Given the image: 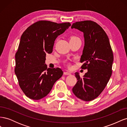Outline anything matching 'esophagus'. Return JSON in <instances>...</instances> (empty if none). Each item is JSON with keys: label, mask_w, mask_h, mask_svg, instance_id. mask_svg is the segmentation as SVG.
<instances>
[{"label": "esophagus", "mask_w": 127, "mask_h": 127, "mask_svg": "<svg viewBox=\"0 0 127 127\" xmlns=\"http://www.w3.org/2000/svg\"><path fill=\"white\" fill-rule=\"evenodd\" d=\"M64 74L65 75H71V73L68 72V71H65L64 72Z\"/></svg>", "instance_id": "obj_1"}]
</instances>
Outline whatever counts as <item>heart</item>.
<instances>
[{"label":"heart","mask_w":127,"mask_h":127,"mask_svg":"<svg viewBox=\"0 0 127 127\" xmlns=\"http://www.w3.org/2000/svg\"><path fill=\"white\" fill-rule=\"evenodd\" d=\"M78 39V37H77L76 36H72L71 38H70V40H73V39Z\"/></svg>","instance_id":"1"}]
</instances>
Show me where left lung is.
<instances>
[{"label": "left lung", "instance_id": "8db88e82", "mask_svg": "<svg viewBox=\"0 0 127 127\" xmlns=\"http://www.w3.org/2000/svg\"><path fill=\"white\" fill-rule=\"evenodd\" d=\"M71 28L84 33L85 43L80 61L84 63L81 68L88 70L83 77L75 72L77 82L72 91L77 97L91 101L102 93L112 75L113 52L108 36L96 23L77 22Z\"/></svg>", "mask_w": 127, "mask_h": 127}]
</instances>
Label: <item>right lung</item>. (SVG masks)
<instances>
[{
  "label": "right lung",
  "mask_w": 127,
  "mask_h": 127,
  "mask_svg": "<svg viewBox=\"0 0 127 127\" xmlns=\"http://www.w3.org/2000/svg\"><path fill=\"white\" fill-rule=\"evenodd\" d=\"M71 25L40 21L22 34L15 55V72L21 88L27 97L38 100L46 96L63 75L59 68H47V53L52 52L56 38Z\"/></svg>",
  "instance_id": "right-lung-1"
}]
</instances>
